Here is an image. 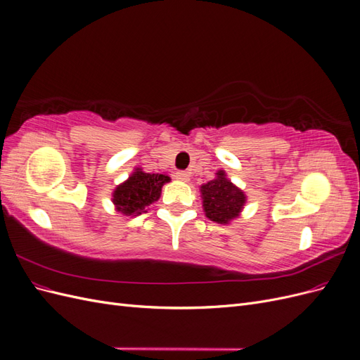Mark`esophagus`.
<instances>
[{
  "label": "esophagus",
  "mask_w": 360,
  "mask_h": 360,
  "mask_svg": "<svg viewBox=\"0 0 360 360\" xmlns=\"http://www.w3.org/2000/svg\"><path fill=\"white\" fill-rule=\"evenodd\" d=\"M176 179L180 181H189L191 180V174L186 171H177L176 172Z\"/></svg>",
  "instance_id": "obj_1"
}]
</instances>
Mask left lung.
Listing matches in <instances>:
<instances>
[{
  "label": "left lung",
  "mask_w": 360,
  "mask_h": 360,
  "mask_svg": "<svg viewBox=\"0 0 360 360\" xmlns=\"http://www.w3.org/2000/svg\"><path fill=\"white\" fill-rule=\"evenodd\" d=\"M205 216L217 224H226L238 216L246 197L234 184L225 179L224 171H217V177L201 186Z\"/></svg>",
  "instance_id": "1"
}]
</instances>
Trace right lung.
Here are the masks:
<instances>
[{"label":"right lung","instance_id":"obj_1","mask_svg":"<svg viewBox=\"0 0 360 360\" xmlns=\"http://www.w3.org/2000/svg\"><path fill=\"white\" fill-rule=\"evenodd\" d=\"M169 177L165 174H150L136 169L127 181L114 191V204L118 212L124 214H141L146 207L159 200L162 186Z\"/></svg>","mask_w":360,"mask_h":360}]
</instances>
